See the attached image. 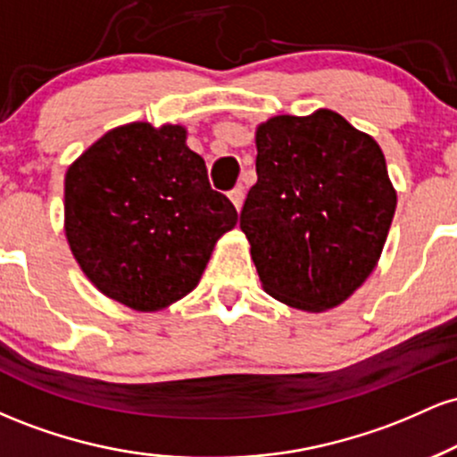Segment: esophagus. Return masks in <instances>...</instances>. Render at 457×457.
Wrapping results in <instances>:
<instances>
[{"instance_id":"1","label":"esophagus","mask_w":457,"mask_h":457,"mask_svg":"<svg viewBox=\"0 0 457 457\" xmlns=\"http://www.w3.org/2000/svg\"><path fill=\"white\" fill-rule=\"evenodd\" d=\"M228 195H229V199H232V204H234L236 211H240V208H243V202H245V191H243V187L232 188V191H229Z\"/></svg>"}]
</instances>
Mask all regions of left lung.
<instances>
[{"label":"left lung","instance_id":"8db88e82","mask_svg":"<svg viewBox=\"0 0 457 457\" xmlns=\"http://www.w3.org/2000/svg\"><path fill=\"white\" fill-rule=\"evenodd\" d=\"M240 212L266 295L301 312L342 305L378 264L397 206L378 141L330 109L255 129Z\"/></svg>","mask_w":457,"mask_h":457}]
</instances>
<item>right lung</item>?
<instances>
[{"mask_svg": "<svg viewBox=\"0 0 457 457\" xmlns=\"http://www.w3.org/2000/svg\"><path fill=\"white\" fill-rule=\"evenodd\" d=\"M236 221L182 124L112 129L66 170L64 234L79 269L135 312H161L195 290Z\"/></svg>", "mask_w": 457, "mask_h": 457, "instance_id": "right-lung-1", "label": "right lung"}]
</instances>
